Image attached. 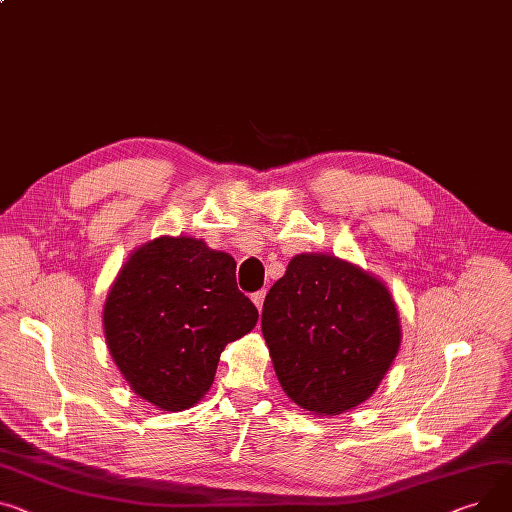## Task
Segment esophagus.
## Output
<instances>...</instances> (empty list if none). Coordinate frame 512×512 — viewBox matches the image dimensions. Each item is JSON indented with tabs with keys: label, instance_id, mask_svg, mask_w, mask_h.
Here are the masks:
<instances>
[{
	"label": "esophagus",
	"instance_id": "1",
	"mask_svg": "<svg viewBox=\"0 0 512 512\" xmlns=\"http://www.w3.org/2000/svg\"><path fill=\"white\" fill-rule=\"evenodd\" d=\"M251 300H253V304L257 306V311L261 313V311H263V300H265V290H259V292H255V294L251 296Z\"/></svg>",
	"mask_w": 512,
	"mask_h": 512
}]
</instances>
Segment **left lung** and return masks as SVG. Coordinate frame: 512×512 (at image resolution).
<instances>
[{
	"label": "left lung",
	"instance_id": "8db88e82",
	"mask_svg": "<svg viewBox=\"0 0 512 512\" xmlns=\"http://www.w3.org/2000/svg\"><path fill=\"white\" fill-rule=\"evenodd\" d=\"M261 331L284 393L327 418L377 391L401 346L399 311L385 282L327 253L290 259L265 296Z\"/></svg>",
	"mask_w": 512,
	"mask_h": 512
}]
</instances>
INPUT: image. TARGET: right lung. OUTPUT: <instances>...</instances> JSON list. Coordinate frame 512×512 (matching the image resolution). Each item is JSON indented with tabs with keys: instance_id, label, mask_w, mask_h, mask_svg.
I'll return each instance as SVG.
<instances>
[{
	"instance_id": "right-lung-1",
	"label": "right lung",
	"mask_w": 512,
	"mask_h": 512,
	"mask_svg": "<svg viewBox=\"0 0 512 512\" xmlns=\"http://www.w3.org/2000/svg\"><path fill=\"white\" fill-rule=\"evenodd\" d=\"M236 286V263L193 236H158L135 249L105 300L107 348L131 391L183 412L214 383L226 344L257 325Z\"/></svg>"
}]
</instances>
